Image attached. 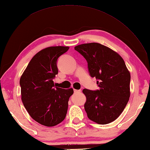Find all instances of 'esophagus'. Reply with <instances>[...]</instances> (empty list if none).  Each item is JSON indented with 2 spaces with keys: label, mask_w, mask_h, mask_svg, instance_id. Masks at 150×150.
I'll use <instances>...</instances> for the list:
<instances>
[{
  "label": "esophagus",
  "mask_w": 150,
  "mask_h": 150,
  "mask_svg": "<svg viewBox=\"0 0 150 150\" xmlns=\"http://www.w3.org/2000/svg\"><path fill=\"white\" fill-rule=\"evenodd\" d=\"M81 91V90H75V89H74V93H80V92Z\"/></svg>",
  "instance_id": "obj_1"
}]
</instances>
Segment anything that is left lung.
Instances as JSON below:
<instances>
[{
	"label": "left lung",
	"mask_w": 150,
	"mask_h": 150,
	"mask_svg": "<svg viewBox=\"0 0 150 150\" xmlns=\"http://www.w3.org/2000/svg\"><path fill=\"white\" fill-rule=\"evenodd\" d=\"M86 60L91 77L99 90H82L86 97L88 117L99 124L113 122L125 108L130 97V73L121 56L110 47L96 42L75 47Z\"/></svg>",
	"instance_id": "8db88e82"
}]
</instances>
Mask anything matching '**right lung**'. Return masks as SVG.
Listing matches in <instances>:
<instances>
[{"instance_id":"1","label":"right lung","mask_w":150,"mask_h":150,"mask_svg":"<svg viewBox=\"0 0 150 150\" xmlns=\"http://www.w3.org/2000/svg\"><path fill=\"white\" fill-rule=\"evenodd\" d=\"M68 46H51L34 55L20 79L21 99L33 119L47 127L64 120L73 88L55 86L53 79L58 73L57 61Z\"/></svg>"}]
</instances>
